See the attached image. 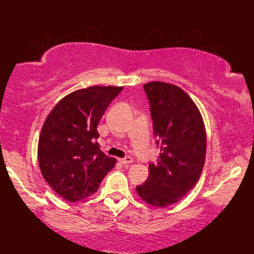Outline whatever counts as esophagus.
Masks as SVG:
<instances>
[{
  "mask_svg": "<svg viewBox=\"0 0 254 254\" xmlns=\"http://www.w3.org/2000/svg\"><path fill=\"white\" fill-rule=\"evenodd\" d=\"M119 162L124 165H128V164H130L131 162H133V159H131V157H125V158H120Z\"/></svg>",
  "mask_w": 254,
  "mask_h": 254,
  "instance_id": "1",
  "label": "esophagus"
}]
</instances>
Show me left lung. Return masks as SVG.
Segmentation results:
<instances>
[{
    "label": "left lung",
    "mask_w": 254,
    "mask_h": 254,
    "mask_svg": "<svg viewBox=\"0 0 254 254\" xmlns=\"http://www.w3.org/2000/svg\"><path fill=\"white\" fill-rule=\"evenodd\" d=\"M143 89L150 104L157 163L149 164V177L136 192L145 202L168 207L195 186L206 159L207 136L201 113L179 86L149 82Z\"/></svg>",
    "instance_id": "1"
}]
</instances>
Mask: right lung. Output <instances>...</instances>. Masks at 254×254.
I'll return each instance as SVG.
<instances>
[{
    "label": "right lung",
    "instance_id": "1",
    "mask_svg": "<svg viewBox=\"0 0 254 254\" xmlns=\"http://www.w3.org/2000/svg\"><path fill=\"white\" fill-rule=\"evenodd\" d=\"M123 86H90L64 97L48 114L38 143L44 179L55 193L75 202L98 190L117 159L99 149L97 126Z\"/></svg>",
    "mask_w": 254,
    "mask_h": 254
}]
</instances>
